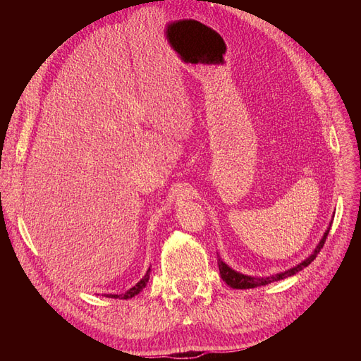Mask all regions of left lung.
Masks as SVG:
<instances>
[{
  "label": "left lung",
  "mask_w": 361,
  "mask_h": 361,
  "mask_svg": "<svg viewBox=\"0 0 361 361\" xmlns=\"http://www.w3.org/2000/svg\"><path fill=\"white\" fill-rule=\"evenodd\" d=\"M330 227H331V223L329 226V228H326L322 239L319 241V244L316 245L313 253L302 260L301 264H298L297 267H293L288 271H283V272H279V274L276 276H269V277H251V276H245V274H241V272H238L235 269H232L228 265H226L224 262L221 259H218V268H220V276L221 279L227 283L228 286L233 288V289H251V288H257V286H265V285H269V283L272 281H279V280H283V279H288L293 274H297V272H300L301 269H304L305 267H309L312 262L316 259V256H318V253L321 251V248L324 247L325 244V239L326 236H329V232H330ZM220 257V256H218Z\"/></svg>",
  "instance_id": "obj_1"
}]
</instances>
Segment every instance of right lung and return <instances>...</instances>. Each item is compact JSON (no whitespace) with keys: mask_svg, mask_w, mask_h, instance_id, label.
I'll return each instance as SVG.
<instances>
[{"mask_svg":"<svg viewBox=\"0 0 361 361\" xmlns=\"http://www.w3.org/2000/svg\"><path fill=\"white\" fill-rule=\"evenodd\" d=\"M149 277H150V268L147 269V272L145 274V277L141 279L137 285L134 286V288H130L129 290H126L125 293H122V295H105V297H108V298H122V300H129V298H133V297H135L137 293H140L141 290H143L145 288H146V285H147V281H149Z\"/></svg>","mask_w":361,"mask_h":361,"instance_id":"obj_1","label":"right lung"}]
</instances>
